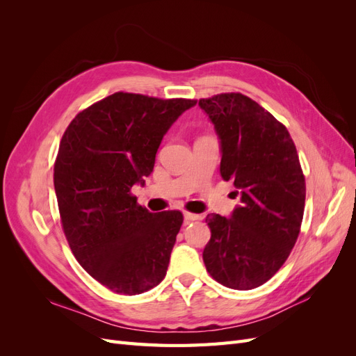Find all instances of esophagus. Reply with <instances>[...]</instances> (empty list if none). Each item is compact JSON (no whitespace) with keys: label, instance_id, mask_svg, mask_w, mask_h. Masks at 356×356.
Returning a JSON list of instances; mask_svg holds the SVG:
<instances>
[{"label":"esophagus","instance_id":"obj_1","mask_svg":"<svg viewBox=\"0 0 356 356\" xmlns=\"http://www.w3.org/2000/svg\"><path fill=\"white\" fill-rule=\"evenodd\" d=\"M200 217L197 213H191V212H184V220L186 221H196V220H199Z\"/></svg>","mask_w":356,"mask_h":356}]
</instances>
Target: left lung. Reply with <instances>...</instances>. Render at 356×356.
<instances>
[{"mask_svg":"<svg viewBox=\"0 0 356 356\" xmlns=\"http://www.w3.org/2000/svg\"><path fill=\"white\" fill-rule=\"evenodd\" d=\"M199 106L220 139V174L241 196L229 218L207 217L203 263L221 285L252 289L281 268L298 238L306 186L297 149L286 127L242 93L200 99Z\"/></svg>","mask_w":356,"mask_h":356,"instance_id":"left-lung-1","label":"left lung"}]
</instances>
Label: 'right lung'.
I'll use <instances>...</instances> for the list:
<instances>
[{"mask_svg":"<svg viewBox=\"0 0 356 356\" xmlns=\"http://www.w3.org/2000/svg\"><path fill=\"white\" fill-rule=\"evenodd\" d=\"M195 105L118 92L62 136L53 181L63 233L84 270L117 294H143L166 276L182 213L149 212L131 188L145 184L161 139Z\"/></svg>","mask_w":356,"mask_h":356,"instance_id":"1","label":"right lung"}]
</instances>
